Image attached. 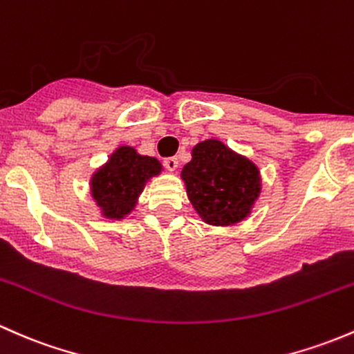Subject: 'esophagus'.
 <instances>
[{
  "mask_svg": "<svg viewBox=\"0 0 354 354\" xmlns=\"http://www.w3.org/2000/svg\"><path fill=\"white\" fill-rule=\"evenodd\" d=\"M163 165H165L167 170H170V172H176L178 169V158L177 157H169L163 160Z\"/></svg>",
  "mask_w": 354,
  "mask_h": 354,
  "instance_id": "34e87169",
  "label": "esophagus"
}]
</instances>
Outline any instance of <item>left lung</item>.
Returning <instances> with one entry per match:
<instances>
[{
    "label": "left lung",
    "mask_w": 354,
    "mask_h": 354,
    "mask_svg": "<svg viewBox=\"0 0 354 354\" xmlns=\"http://www.w3.org/2000/svg\"><path fill=\"white\" fill-rule=\"evenodd\" d=\"M187 196L203 221L230 226L245 219L260 194V172L248 158L218 140L192 148V160L182 169Z\"/></svg>",
    "instance_id": "8db88e82"
}]
</instances>
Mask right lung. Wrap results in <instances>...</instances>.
I'll return each instance as SVG.
<instances>
[{"mask_svg":"<svg viewBox=\"0 0 354 354\" xmlns=\"http://www.w3.org/2000/svg\"><path fill=\"white\" fill-rule=\"evenodd\" d=\"M160 162L138 155L135 148L120 147L109 162L93 176V197L109 219H123L135 207L140 192L150 177L158 176Z\"/></svg>","mask_w":354,"mask_h":354,"instance_id":"right-lung-1","label":"right lung"}]
</instances>
